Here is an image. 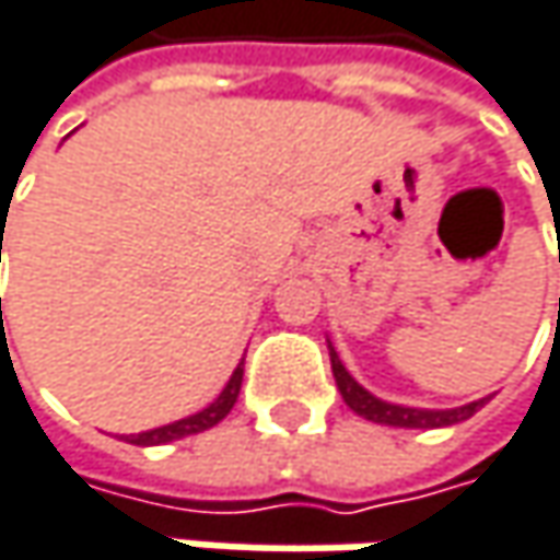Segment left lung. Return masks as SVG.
<instances>
[{"label": "left lung", "instance_id": "obj_1", "mask_svg": "<svg viewBox=\"0 0 560 560\" xmlns=\"http://www.w3.org/2000/svg\"><path fill=\"white\" fill-rule=\"evenodd\" d=\"M328 353H331V373H335V382H338L340 388V398L347 401V408L350 411H357L360 418L373 420V423H385V427H450V423H459V420H468L478 408H485L488 405V398H481V401H471V405H465V408H450V411H423V408H405V405H388V401H382L376 395H370L360 382L353 380L347 370H343V363H340L338 350L335 347H328Z\"/></svg>", "mask_w": 560, "mask_h": 560}]
</instances>
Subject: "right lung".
<instances>
[{
  "mask_svg": "<svg viewBox=\"0 0 560 560\" xmlns=\"http://www.w3.org/2000/svg\"><path fill=\"white\" fill-rule=\"evenodd\" d=\"M242 366H245V360L235 366L232 380L225 382L220 398H217L210 408H203V411H197V415H190V418L175 420V423H168V427H155V430H145V433H137V436H127V443H137V446H159V443H172V440H180V436H190V433H200V430L217 427V423L232 411V405H235V398H238L242 373H245Z\"/></svg>",
  "mask_w": 560,
  "mask_h": 560,
  "instance_id": "1",
  "label": "right lung"
}]
</instances>
